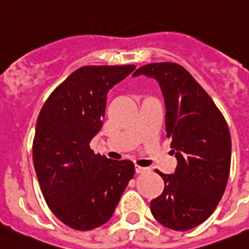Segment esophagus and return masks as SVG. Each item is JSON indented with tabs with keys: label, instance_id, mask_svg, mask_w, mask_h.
Listing matches in <instances>:
<instances>
[{
	"label": "esophagus",
	"instance_id": "obj_1",
	"mask_svg": "<svg viewBox=\"0 0 249 249\" xmlns=\"http://www.w3.org/2000/svg\"><path fill=\"white\" fill-rule=\"evenodd\" d=\"M146 171V168H143V167H140V166H135V172L136 173H143V172Z\"/></svg>",
	"mask_w": 249,
	"mask_h": 249
}]
</instances>
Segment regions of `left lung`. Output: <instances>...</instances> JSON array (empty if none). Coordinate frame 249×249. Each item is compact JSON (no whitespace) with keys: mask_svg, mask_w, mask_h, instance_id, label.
Returning a JSON list of instances; mask_svg holds the SVG:
<instances>
[{"mask_svg":"<svg viewBox=\"0 0 249 249\" xmlns=\"http://www.w3.org/2000/svg\"><path fill=\"white\" fill-rule=\"evenodd\" d=\"M155 78L166 106L167 136L177 159L173 174L156 171L164 189L151 201L161 225L187 231L213 213L226 189L231 166V135L221 111L183 66L153 62L134 72Z\"/></svg>","mask_w":249,"mask_h":249,"instance_id":"1","label":"left lung"}]
</instances>
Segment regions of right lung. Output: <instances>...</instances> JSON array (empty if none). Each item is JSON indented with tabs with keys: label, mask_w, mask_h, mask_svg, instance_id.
<instances>
[{
	"label": "right lung",
	"mask_w": 249,
	"mask_h": 249,
	"mask_svg": "<svg viewBox=\"0 0 249 249\" xmlns=\"http://www.w3.org/2000/svg\"><path fill=\"white\" fill-rule=\"evenodd\" d=\"M134 70V65L80 67L39 113L33 141L36 177L50 210L73 230L106 224L134 177L131 161H113L89 147L103 125L107 93Z\"/></svg>",
	"instance_id": "obj_1"
}]
</instances>
